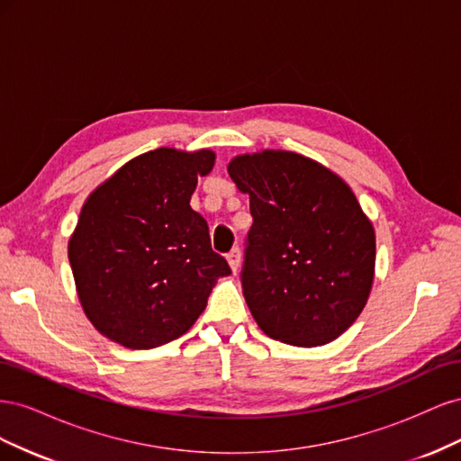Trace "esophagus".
I'll list each match as a JSON object with an SVG mask.
<instances>
[{
    "label": "esophagus",
    "mask_w": 461,
    "mask_h": 461,
    "mask_svg": "<svg viewBox=\"0 0 461 461\" xmlns=\"http://www.w3.org/2000/svg\"><path fill=\"white\" fill-rule=\"evenodd\" d=\"M227 259H229V265H230V269L236 273L240 269V249L239 248H234L232 252L227 256Z\"/></svg>",
    "instance_id": "1"
}]
</instances>
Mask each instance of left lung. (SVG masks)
<instances>
[{
    "label": "left lung",
    "instance_id": "left-lung-1",
    "mask_svg": "<svg viewBox=\"0 0 461 461\" xmlns=\"http://www.w3.org/2000/svg\"><path fill=\"white\" fill-rule=\"evenodd\" d=\"M249 196L242 292L267 337L313 348L339 339L366 308L375 230L340 176L294 151L265 149L229 163Z\"/></svg>",
    "mask_w": 461,
    "mask_h": 461
}]
</instances>
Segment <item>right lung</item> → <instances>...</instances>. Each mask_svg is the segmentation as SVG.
Listing matches in <instances>:
<instances>
[{
  "instance_id": "right-lung-1",
  "label": "right lung",
  "mask_w": 461,
  "mask_h": 461,
  "mask_svg": "<svg viewBox=\"0 0 461 461\" xmlns=\"http://www.w3.org/2000/svg\"><path fill=\"white\" fill-rule=\"evenodd\" d=\"M212 149L142 153L97 186L68 240L77 292L92 325L131 350L176 340L196 323L219 276L205 219L190 207Z\"/></svg>"
}]
</instances>
